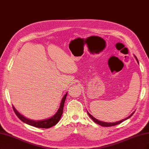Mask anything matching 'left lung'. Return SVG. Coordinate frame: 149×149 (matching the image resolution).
<instances>
[{"instance_id": "8db88e82", "label": "left lung", "mask_w": 149, "mask_h": 149, "mask_svg": "<svg viewBox=\"0 0 149 149\" xmlns=\"http://www.w3.org/2000/svg\"><path fill=\"white\" fill-rule=\"evenodd\" d=\"M134 57H135V58H136V61H137V62L139 63L138 59H137V58H136V56H134ZM134 112H135V111H134ZM134 112H133L130 115H129V116H128V117H126V118H124V119H123V120H122L118 121V122H112V123H110V122L108 123V122H102V121L98 120L97 119L95 118L94 117H93L92 115H91L88 112V111H87V113H88V114L89 116L90 117V118H91L93 121H94V122H95V123H96L97 124L100 125H101V126H115V125H118V124H120V123H122L123 122H124V121H125V120H126L127 119L130 118L132 116V115H133V113H134Z\"/></svg>"}]
</instances>
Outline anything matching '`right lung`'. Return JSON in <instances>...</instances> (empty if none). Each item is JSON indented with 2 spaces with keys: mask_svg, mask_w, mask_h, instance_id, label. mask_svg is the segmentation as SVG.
Wrapping results in <instances>:
<instances>
[{
  "mask_svg": "<svg viewBox=\"0 0 149 149\" xmlns=\"http://www.w3.org/2000/svg\"><path fill=\"white\" fill-rule=\"evenodd\" d=\"M68 93H66L63 96V99L61 100V101L60 103V106L57 111L54 115H53L52 117H49L47 119H44V120H33L27 118L25 117H24L23 115H22L20 114L18 111H16V109L13 106V109L16 115H17V117L24 123L29 125L31 126H34V127L36 128H48L53 126L54 125H56L58 122L59 121L61 117V115L63 112V108H64V102L65 101L66 97H67Z\"/></svg>",
  "mask_w": 149,
  "mask_h": 149,
  "instance_id": "right-lung-1",
  "label": "right lung"
}]
</instances>
